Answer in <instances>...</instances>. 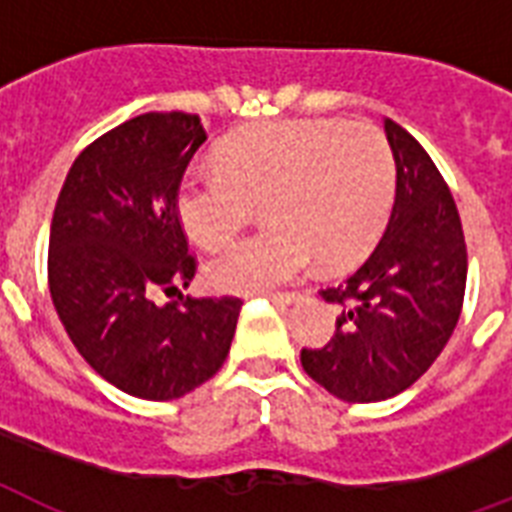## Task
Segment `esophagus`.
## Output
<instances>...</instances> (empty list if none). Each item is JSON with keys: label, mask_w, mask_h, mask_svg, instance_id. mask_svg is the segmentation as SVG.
<instances>
[{"label": "esophagus", "mask_w": 512, "mask_h": 512, "mask_svg": "<svg viewBox=\"0 0 512 512\" xmlns=\"http://www.w3.org/2000/svg\"><path fill=\"white\" fill-rule=\"evenodd\" d=\"M260 295L271 297L273 303L289 305V303H292V300H295V297H297V292H260Z\"/></svg>", "instance_id": "34e87169"}]
</instances>
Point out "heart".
<instances>
[{
    "label": "heart",
    "instance_id": "heart-1",
    "mask_svg": "<svg viewBox=\"0 0 512 512\" xmlns=\"http://www.w3.org/2000/svg\"><path fill=\"white\" fill-rule=\"evenodd\" d=\"M396 183L385 135L369 122L281 119L233 132L217 167L177 188V217L201 249L228 244L263 204L265 231L207 265L209 287L263 292L303 276L319 257L353 263L377 239Z\"/></svg>",
    "mask_w": 512,
    "mask_h": 512
}]
</instances>
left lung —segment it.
Here are the masks:
<instances>
[{
	"mask_svg": "<svg viewBox=\"0 0 512 512\" xmlns=\"http://www.w3.org/2000/svg\"><path fill=\"white\" fill-rule=\"evenodd\" d=\"M396 159V201L380 244L335 287V337L303 348L311 380L350 404L398 396L420 380L452 337L468 281V249L449 185L428 151L385 119Z\"/></svg>",
	"mask_w": 512,
	"mask_h": 512,
	"instance_id": "left-lung-1",
	"label": "left lung"
}]
</instances>
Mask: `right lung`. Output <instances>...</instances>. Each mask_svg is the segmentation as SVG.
Here are the masks:
<instances>
[{"label":"right lung","mask_w":512,"mask_h":512,"mask_svg":"<svg viewBox=\"0 0 512 512\" xmlns=\"http://www.w3.org/2000/svg\"><path fill=\"white\" fill-rule=\"evenodd\" d=\"M207 140L196 114H140L76 156L50 225L47 281L68 337L130 396L170 401L215 377L231 350L239 297L177 295L196 257L177 188Z\"/></svg>","instance_id":"add662e5"}]
</instances>
